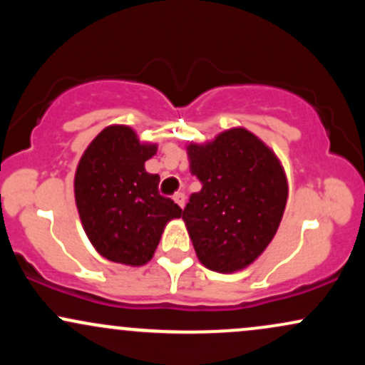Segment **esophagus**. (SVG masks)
I'll list each match as a JSON object with an SVG mask.
<instances>
[{
	"label": "esophagus",
	"mask_w": 365,
	"mask_h": 365,
	"mask_svg": "<svg viewBox=\"0 0 365 365\" xmlns=\"http://www.w3.org/2000/svg\"><path fill=\"white\" fill-rule=\"evenodd\" d=\"M173 200L178 204L180 207H183L185 206V194H183V192H178V194L173 195Z\"/></svg>",
	"instance_id": "1"
}]
</instances>
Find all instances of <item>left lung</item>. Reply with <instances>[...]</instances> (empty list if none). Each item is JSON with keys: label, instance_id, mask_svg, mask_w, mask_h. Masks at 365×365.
<instances>
[{"label": "left lung", "instance_id": "left-lung-1", "mask_svg": "<svg viewBox=\"0 0 365 365\" xmlns=\"http://www.w3.org/2000/svg\"><path fill=\"white\" fill-rule=\"evenodd\" d=\"M190 171L202 183L183 209L199 261L216 273L250 266L273 240L288 199L276 154L249 130L221 132L206 144H188Z\"/></svg>", "mask_w": 365, "mask_h": 365}]
</instances>
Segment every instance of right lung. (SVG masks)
<instances>
[{"mask_svg": "<svg viewBox=\"0 0 365 365\" xmlns=\"http://www.w3.org/2000/svg\"><path fill=\"white\" fill-rule=\"evenodd\" d=\"M127 125L106 127L91 142L75 171V202L86 235L108 261L142 266L150 261L168 221L182 209L159 195V175L145 161L156 154Z\"/></svg>", "mask_w": 365, "mask_h": 365, "instance_id": "add662e5", "label": "right lung"}]
</instances>
